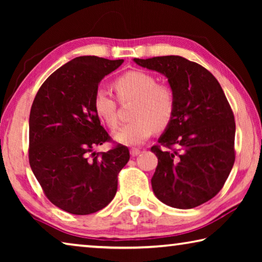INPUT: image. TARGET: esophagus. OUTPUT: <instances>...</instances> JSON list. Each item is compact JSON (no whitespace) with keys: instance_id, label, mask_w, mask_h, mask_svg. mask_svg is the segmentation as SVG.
Here are the masks:
<instances>
[{"instance_id":"esophagus-1","label":"esophagus","mask_w":262,"mask_h":262,"mask_svg":"<svg viewBox=\"0 0 262 262\" xmlns=\"http://www.w3.org/2000/svg\"><path fill=\"white\" fill-rule=\"evenodd\" d=\"M140 154H141V150L140 149H136V148L130 149V156L135 157V156H139Z\"/></svg>"}]
</instances>
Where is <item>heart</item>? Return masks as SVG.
Returning <instances> with one entry per match:
<instances>
[{
    "mask_svg": "<svg viewBox=\"0 0 262 262\" xmlns=\"http://www.w3.org/2000/svg\"><path fill=\"white\" fill-rule=\"evenodd\" d=\"M114 89L121 101L135 100L132 118L135 119L113 134L118 143L135 147L141 145L156 129H164L172 120L176 98L172 89L157 83L154 75L142 70H132L114 82ZM94 110L110 128H117V103L107 91L98 89L94 97Z\"/></svg>",
    "mask_w": 262,
    "mask_h": 262,
    "instance_id": "heart-1",
    "label": "heart"
}]
</instances>
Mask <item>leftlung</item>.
I'll use <instances>...</instances> for the list:
<instances>
[{"label": "left lung", "mask_w": 262, "mask_h": 262, "mask_svg": "<svg viewBox=\"0 0 262 262\" xmlns=\"http://www.w3.org/2000/svg\"><path fill=\"white\" fill-rule=\"evenodd\" d=\"M134 62L164 75L176 98L172 120L158 139L167 149L151 147L158 158L154 193L178 209L200 206L222 189L234 163L236 123L223 89L210 72L183 56Z\"/></svg>", "instance_id": "8db88e82"}]
</instances>
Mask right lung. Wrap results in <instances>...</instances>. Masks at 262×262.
Here are the masks:
<instances>
[{"mask_svg":"<svg viewBox=\"0 0 262 262\" xmlns=\"http://www.w3.org/2000/svg\"><path fill=\"white\" fill-rule=\"evenodd\" d=\"M123 60L78 56L55 70L39 89L29 120V161L53 205L74 215L103 209L129 161L125 145L96 154L110 136L94 110L101 79ZM92 156H90V154Z\"/></svg>","mask_w":262,"mask_h":262,"instance_id":"1","label":"right lung"}]
</instances>
